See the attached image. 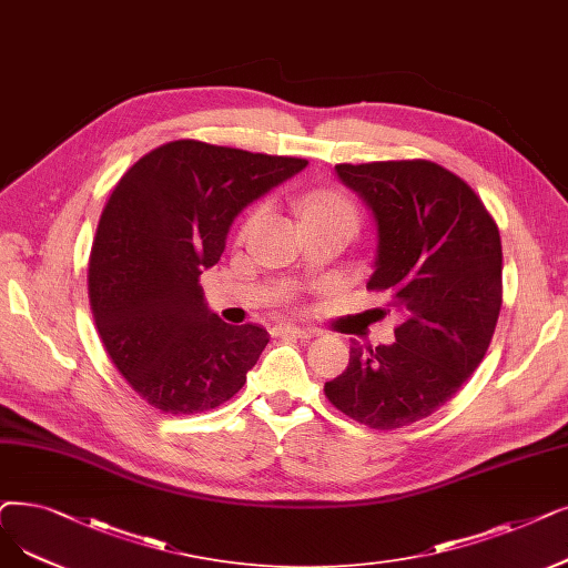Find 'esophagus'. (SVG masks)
Instances as JSON below:
<instances>
[{"mask_svg":"<svg viewBox=\"0 0 568 568\" xmlns=\"http://www.w3.org/2000/svg\"><path fill=\"white\" fill-rule=\"evenodd\" d=\"M276 336H292V338H313L317 336L315 329H306V327H294V325H278L274 327Z\"/></svg>","mask_w":568,"mask_h":568,"instance_id":"1","label":"esophagus"}]
</instances>
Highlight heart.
I'll return each instance as SVG.
<instances>
[{
  "mask_svg": "<svg viewBox=\"0 0 568 568\" xmlns=\"http://www.w3.org/2000/svg\"><path fill=\"white\" fill-rule=\"evenodd\" d=\"M302 213H304V220L306 223H311V220H329V217H341V220H353V223H357V211L355 206L345 200L343 194L338 192H332V190H317V192H311L306 200H304V206H302ZM264 215V206H257L251 211V215L245 217V223L241 227V234H251L255 230V225L260 223Z\"/></svg>",
  "mask_w": 568,
  "mask_h": 568,
  "instance_id": "heart-1",
  "label": "heart"
}]
</instances>
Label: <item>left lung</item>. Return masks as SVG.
I'll use <instances>...</instances> for the list:
<instances>
[{
    "instance_id": "obj_1",
    "label": "left lung",
    "mask_w": 568,
    "mask_h": 568,
    "mask_svg": "<svg viewBox=\"0 0 568 568\" xmlns=\"http://www.w3.org/2000/svg\"><path fill=\"white\" fill-rule=\"evenodd\" d=\"M374 215L366 287L404 315L392 345H351L327 399L359 425L399 429L440 408L483 362L501 311V239L478 194L427 160L336 164Z\"/></svg>"
}]
</instances>
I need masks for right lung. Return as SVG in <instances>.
Returning <instances> with one entry per match:
<instances>
[{
  "label": "right lung",
  "mask_w": 568,
  "mask_h": 568,
  "mask_svg": "<svg viewBox=\"0 0 568 568\" xmlns=\"http://www.w3.org/2000/svg\"><path fill=\"white\" fill-rule=\"evenodd\" d=\"M306 164L183 139L118 181L90 255V306L111 362L151 406L202 413L243 387L268 332L223 323L200 276L234 217Z\"/></svg>",
  "instance_id": "obj_1"
}]
</instances>
